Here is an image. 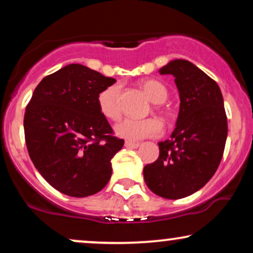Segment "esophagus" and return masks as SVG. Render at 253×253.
<instances>
[{
  "label": "esophagus",
  "instance_id": "obj_1",
  "mask_svg": "<svg viewBox=\"0 0 253 253\" xmlns=\"http://www.w3.org/2000/svg\"><path fill=\"white\" fill-rule=\"evenodd\" d=\"M125 146H126L127 148H132V150H135V148H138L140 144L139 142H132V141H126L125 142Z\"/></svg>",
  "mask_w": 253,
  "mask_h": 253
}]
</instances>
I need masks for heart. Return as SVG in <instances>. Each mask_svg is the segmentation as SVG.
Returning a JSON list of instances; mask_svg holds the SVG:
<instances>
[{"label":"heart","instance_id":"obj_1","mask_svg":"<svg viewBox=\"0 0 253 253\" xmlns=\"http://www.w3.org/2000/svg\"><path fill=\"white\" fill-rule=\"evenodd\" d=\"M140 87L154 103H164L169 97V90L165 84L154 79H146L140 82ZM121 86L119 84H111L101 90L97 96V106L100 112L109 120H118L121 114L120 106ZM115 134L128 141H139L146 138H156L163 130V126L157 119L150 118L145 120L126 118L115 125Z\"/></svg>","mask_w":253,"mask_h":253}]
</instances>
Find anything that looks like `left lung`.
I'll return each mask as SVG.
<instances>
[{"mask_svg": "<svg viewBox=\"0 0 253 253\" xmlns=\"http://www.w3.org/2000/svg\"><path fill=\"white\" fill-rule=\"evenodd\" d=\"M171 74L180 96L171 139L159 142V158L144 167L146 185L157 196H191L217 171L227 138V118L217 82L187 60H173L160 68Z\"/></svg>", "mask_w": 253, "mask_h": 253, "instance_id": "left-lung-1", "label": "left lung"}]
</instances>
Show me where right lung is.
<instances>
[{"label":"right lung","mask_w":253,"mask_h":253,"mask_svg":"<svg viewBox=\"0 0 253 253\" xmlns=\"http://www.w3.org/2000/svg\"><path fill=\"white\" fill-rule=\"evenodd\" d=\"M115 79L72 63L42 79L24 113L27 150L36 169L59 192L88 197L112 175L124 140L100 112L97 96Z\"/></svg>","instance_id":"1"}]
</instances>
